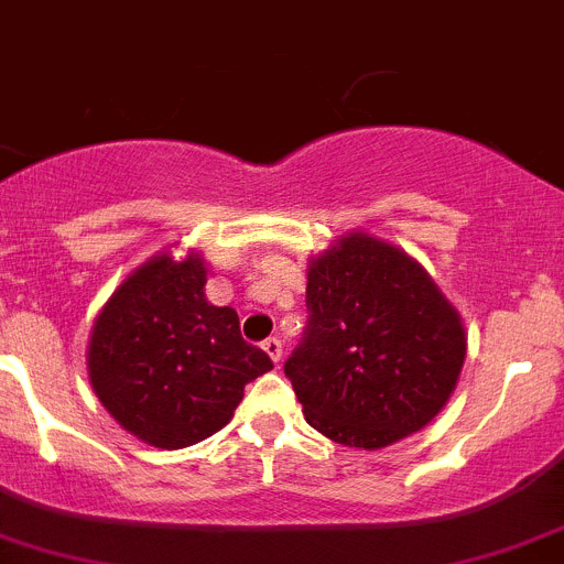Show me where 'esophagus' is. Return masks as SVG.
I'll list each match as a JSON object with an SVG mask.
<instances>
[{"instance_id": "34e87169", "label": "esophagus", "mask_w": 564, "mask_h": 564, "mask_svg": "<svg viewBox=\"0 0 564 564\" xmlns=\"http://www.w3.org/2000/svg\"><path fill=\"white\" fill-rule=\"evenodd\" d=\"M262 348H265V354L273 359V362L282 359V340H279V337H268V340L262 343Z\"/></svg>"}]
</instances>
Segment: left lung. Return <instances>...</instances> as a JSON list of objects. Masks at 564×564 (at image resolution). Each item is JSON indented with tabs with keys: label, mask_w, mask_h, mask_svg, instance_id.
<instances>
[{
	"label": "left lung",
	"mask_w": 564,
	"mask_h": 564,
	"mask_svg": "<svg viewBox=\"0 0 564 564\" xmlns=\"http://www.w3.org/2000/svg\"><path fill=\"white\" fill-rule=\"evenodd\" d=\"M307 310L285 377L329 440L377 452L452 399L468 351L463 318L406 251L343 235L310 262Z\"/></svg>",
	"instance_id": "obj_1"
}]
</instances>
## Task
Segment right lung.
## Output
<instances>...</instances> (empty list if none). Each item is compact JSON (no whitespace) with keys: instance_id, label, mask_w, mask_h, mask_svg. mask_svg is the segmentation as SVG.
Listing matches in <instances>:
<instances>
[{"instance_id":"add662e5","label":"right lung","mask_w":564,"mask_h":564,"mask_svg":"<svg viewBox=\"0 0 564 564\" xmlns=\"http://www.w3.org/2000/svg\"><path fill=\"white\" fill-rule=\"evenodd\" d=\"M205 260L154 254L118 285L88 343L90 388L105 410L154 448H185L227 426L251 379L271 371L240 337L232 307L205 296Z\"/></svg>"}]
</instances>
